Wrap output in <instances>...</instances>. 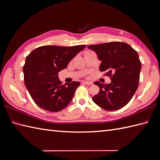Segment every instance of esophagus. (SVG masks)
<instances>
[{"label":"esophagus","mask_w":160,"mask_h":160,"mask_svg":"<svg viewBox=\"0 0 160 160\" xmlns=\"http://www.w3.org/2000/svg\"><path fill=\"white\" fill-rule=\"evenodd\" d=\"M83 83L85 84H87V85H91V84H92V82H88V81H84Z\"/></svg>","instance_id":"34e87169"}]
</instances>
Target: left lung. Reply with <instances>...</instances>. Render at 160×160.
<instances>
[{"label": "left lung", "instance_id": "1", "mask_svg": "<svg viewBox=\"0 0 160 160\" xmlns=\"http://www.w3.org/2000/svg\"><path fill=\"white\" fill-rule=\"evenodd\" d=\"M95 51L102 61L101 72L111 79L103 85L94 82L100 88L98 94L92 99L106 110H117L129 103L138 87L141 62L137 52L129 44L112 42L87 46Z\"/></svg>", "mask_w": 160, "mask_h": 160}]
</instances>
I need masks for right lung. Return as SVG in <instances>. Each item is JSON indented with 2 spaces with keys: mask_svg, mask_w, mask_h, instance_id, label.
I'll use <instances>...</instances> for the list:
<instances>
[{
  "mask_svg": "<svg viewBox=\"0 0 160 160\" xmlns=\"http://www.w3.org/2000/svg\"><path fill=\"white\" fill-rule=\"evenodd\" d=\"M86 47L43 46L32 50L23 67L24 84L33 101L41 108L58 112L72 101L79 82L62 84L58 72Z\"/></svg>",
  "mask_w": 160,
  "mask_h": 160,
  "instance_id": "1",
  "label": "right lung"
}]
</instances>
